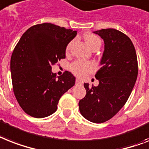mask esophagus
I'll use <instances>...</instances> for the list:
<instances>
[{"label":"esophagus","instance_id":"34e87169","mask_svg":"<svg viewBox=\"0 0 149 149\" xmlns=\"http://www.w3.org/2000/svg\"><path fill=\"white\" fill-rule=\"evenodd\" d=\"M76 84H77V85H82V84H83V82H82L80 79H76Z\"/></svg>","mask_w":149,"mask_h":149}]
</instances>
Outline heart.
<instances>
[{
    "mask_svg": "<svg viewBox=\"0 0 149 149\" xmlns=\"http://www.w3.org/2000/svg\"><path fill=\"white\" fill-rule=\"evenodd\" d=\"M86 42L92 49H99L101 46V40L96 35L93 33H87L84 37ZM71 43L66 47V52H68L70 48ZM95 64L91 61H84V60H77L70 65V70L77 77H83L89 72H93L95 70Z\"/></svg>",
    "mask_w": 149,
    "mask_h": 149,
    "instance_id": "obj_1",
    "label": "heart"
}]
</instances>
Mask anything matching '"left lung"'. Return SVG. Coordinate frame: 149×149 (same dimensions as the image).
<instances>
[{"label":"left lung","mask_w":149,"mask_h":149,"mask_svg":"<svg viewBox=\"0 0 149 149\" xmlns=\"http://www.w3.org/2000/svg\"><path fill=\"white\" fill-rule=\"evenodd\" d=\"M105 43L100 64L95 77L97 86L84 83L85 97L79 102L81 115L94 123L109 120L123 108L129 99L138 76L135 47L128 36L116 29L94 31Z\"/></svg>","instance_id":"1"}]
</instances>
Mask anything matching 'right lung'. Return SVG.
<instances>
[{"mask_svg": "<svg viewBox=\"0 0 149 149\" xmlns=\"http://www.w3.org/2000/svg\"><path fill=\"white\" fill-rule=\"evenodd\" d=\"M77 33L44 23L30 27L16 45L10 59L13 90L29 116L44 118L52 115L60 97L75 85L76 78L70 72L56 77L51 70L66 57V46Z\"/></svg>", "mask_w": 149, "mask_h": 149, "instance_id": "add662e5", "label": "right lung"}]
</instances>
